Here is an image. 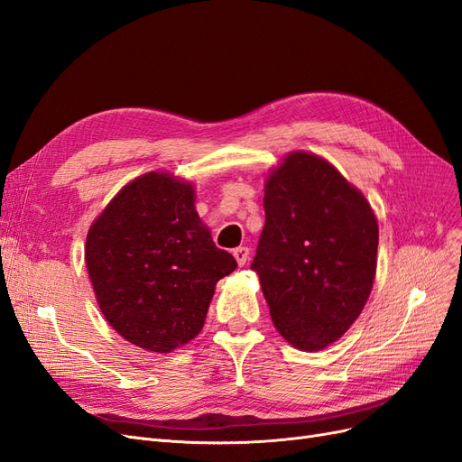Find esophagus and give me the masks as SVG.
I'll list each match as a JSON object with an SVG mask.
<instances>
[{
  "label": "esophagus",
  "mask_w": 462,
  "mask_h": 462,
  "mask_svg": "<svg viewBox=\"0 0 462 462\" xmlns=\"http://www.w3.org/2000/svg\"><path fill=\"white\" fill-rule=\"evenodd\" d=\"M234 257H236V261H237V264L240 266H244L245 263H247V259H249V247H236L234 249Z\"/></svg>",
  "instance_id": "1"
}]
</instances>
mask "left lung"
Here are the masks:
<instances>
[{
	"label": "left lung",
	"instance_id": "obj_1",
	"mask_svg": "<svg viewBox=\"0 0 462 462\" xmlns=\"http://www.w3.org/2000/svg\"><path fill=\"white\" fill-rule=\"evenodd\" d=\"M251 270L272 321L300 350H321L362 314L377 270L379 225L364 194L323 158L287 153L264 188Z\"/></svg>",
	"mask_w": 462,
	"mask_h": 462
}]
</instances>
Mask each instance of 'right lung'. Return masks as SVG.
Here are the masks:
<instances>
[{"label": "right lung", "instance_id": "add662e5", "mask_svg": "<svg viewBox=\"0 0 462 462\" xmlns=\"http://www.w3.org/2000/svg\"><path fill=\"white\" fill-rule=\"evenodd\" d=\"M194 186L169 173L131 180L93 222L85 264L110 326L150 352L201 331L215 285L236 270L194 208Z\"/></svg>", "mask_w": 462, "mask_h": 462}]
</instances>
